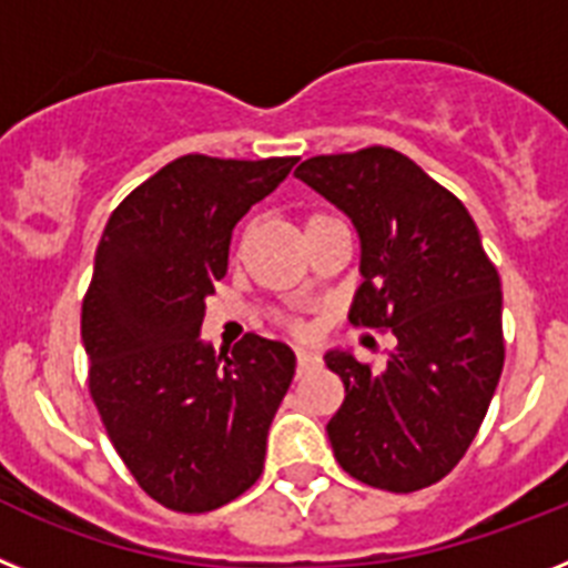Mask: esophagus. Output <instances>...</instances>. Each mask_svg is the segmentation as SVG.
Masks as SVG:
<instances>
[{"label": "esophagus", "mask_w": 568, "mask_h": 568, "mask_svg": "<svg viewBox=\"0 0 568 568\" xmlns=\"http://www.w3.org/2000/svg\"><path fill=\"white\" fill-rule=\"evenodd\" d=\"M317 364H321V357L314 355V352L297 349V373H306V369H312Z\"/></svg>", "instance_id": "34e87169"}]
</instances>
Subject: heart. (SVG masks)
Returning a JSON list of instances; mask_svg holds the SVG:
<instances>
[{"label": "heart", "mask_w": 568, "mask_h": 568, "mask_svg": "<svg viewBox=\"0 0 568 568\" xmlns=\"http://www.w3.org/2000/svg\"><path fill=\"white\" fill-rule=\"evenodd\" d=\"M317 219H326V216H321V213H317V216H312V219H308V222H306V227L312 225V222H317ZM283 326L288 328V332H292V335H303V328H306V326H303V323H300V321H294V317H285V321H283Z\"/></svg>", "instance_id": "obj_1"}]
</instances>
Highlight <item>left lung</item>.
Returning <instances> with one entry per match:
<instances>
[{"label": "left lung", "mask_w": 568, "mask_h": 568, "mask_svg": "<svg viewBox=\"0 0 568 568\" xmlns=\"http://www.w3.org/2000/svg\"><path fill=\"white\" fill-rule=\"evenodd\" d=\"M300 181L352 219L361 276L349 321L393 328L384 369L341 349L326 366L346 398L326 424L357 483L409 494L459 465L505 361L503 285L465 204L389 146L314 155Z\"/></svg>", "instance_id": "1"}]
</instances>
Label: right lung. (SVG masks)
Instances as JSON below:
<instances>
[{
	"label": "right lung",
	"instance_id": "1",
	"mask_svg": "<svg viewBox=\"0 0 568 568\" xmlns=\"http://www.w3.org/2000/svg\"><path fill=\"white\" fill-rule=\"evenodd\" d=\"M297 159L181 155L109 216L83 297L89 393L135 483L170 511H216L260 479L294 352L245 335L231 355L199 337L231 233Z\"/></svg>",
	"mask_w": 568,
	"mask_h": 568
}]
</instances>
